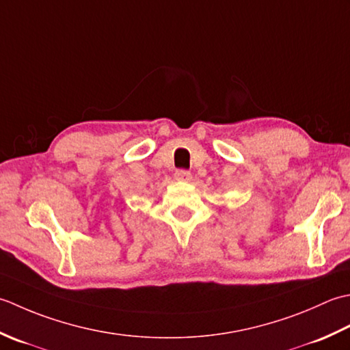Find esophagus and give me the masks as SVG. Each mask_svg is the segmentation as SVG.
<instances>
[{
    "instance_id": "obj_1",
    "label": "esophagus",
    "mask_w": 350,
    "mask_h": 350,
    "mask_svg": "<svg viewBox=\"0 0 350 350\" xmlns=\"http://www.w3.org/2000/svg\"><path fill=\"white\" fill-rule=\"evenodd\" d=\"M175 180H178V181H191V174L187 172V170H176Z\"/></svg>"
}]
</instances>
